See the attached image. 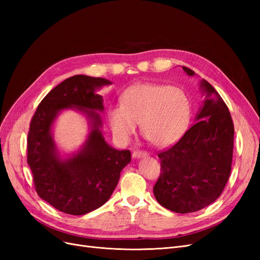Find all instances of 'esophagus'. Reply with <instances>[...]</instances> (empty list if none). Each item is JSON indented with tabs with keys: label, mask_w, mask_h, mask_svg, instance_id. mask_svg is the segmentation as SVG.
Returning a JSON list of instances; mask_svg holds the SVG:
<instances>
[{
	"label": "esophagus",
	"mask_w": 260,
	"mask_h": 260,
	"mask_svg": "<svg viewBox=\"0 0 260 260\" xmlns=\"http://www.w3.org/2000/svg\"><path fill=\"white\" fill-rule=\"evenodd\" d=\"M148 154L144 151H140V149H137V151H135L132 153V156L133 158H142V157H146Z\"/></svg>",
	"instance_id": "34e87169"
}]
</instances>
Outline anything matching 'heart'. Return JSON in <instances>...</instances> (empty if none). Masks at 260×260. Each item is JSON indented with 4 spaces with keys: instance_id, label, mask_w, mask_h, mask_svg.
Segmentation results:
<instances>
[{
    "instance_id": "obj_1",
    "label": "heart",
    "mask_w": 260,
    "mask_h": 260,
    "mask_svg": "<svg viewBox=\"0 0 260 260\" xmlns=\"http://www.w3.org/2000/svg\"><path fill=\"white\" fill-rule=\"evenodd\" d=\"M191 101L184 90L161 83H140L121 95V104L108 107L115 138L128 143L138 123L157 147H167L184 136L191 120Z\"/></svg>"
}]
</instances>
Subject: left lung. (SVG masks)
<instances>
[{"mask_svg": "<svg viewBox=\"0 0 260 260\" xmlns=\"http://www.w3.org/2000/svg\"><path fill=\"white\" fill-rule=\"evenodd\" d=\"M187 76L195 73L182 66ZM205 96L195 123L170 148L158 154L160 176L153 187L156 201L179 214L203 209L214 203L229 179L234 125L219 93L202 79Z\"/></svg>", "mask_w": 260, "mask_h": 260, "instance_id": "1", "label": "left lung"}]
</instances>
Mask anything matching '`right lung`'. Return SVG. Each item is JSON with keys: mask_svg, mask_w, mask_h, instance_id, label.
Wrapping results in <instances>:
<instances>
[{"mask_svg": "<svg viewBox=\"0 0 260 260\" xmlns=\"http://www.w3.org/2000/svg\"><path fill=\"white\" fill-rule=\"evenodd\" d=\"M112 82L104 78L77 75L51 90L31 119L27 139V161L36 191L50 205L68 215L95 210L109 200L121 170L131 161L129 149L109 145L101 131L103 98L98 90ZM73 108L88 119L90 132L79 151L60 156L51 135L61 110Z\"/></svg>", "mask_w": 260, "mask_h": 260, "instance_id": "right-lung-1", "label": "right lung"}]
</instances>
